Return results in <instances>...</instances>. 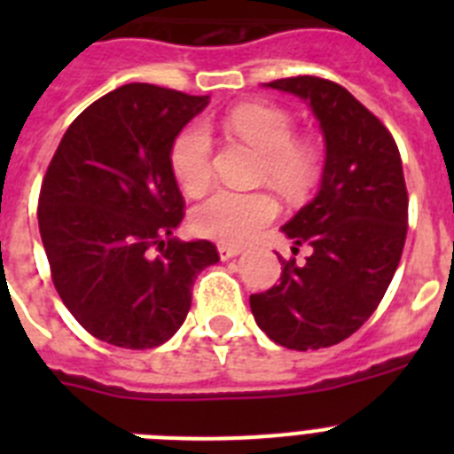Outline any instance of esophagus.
Returning a JSON list of instances; mask_svg holds the SVG:
<instances>
[{"mask_svg":"<svg viewBox=\"0 0 454 454\" xmlns=\"http://www.w3.org/2000/svg\"><path fill=\"white\" fill-rule=\"evenodd\" d=\"M240 252H243V247L231 246V243H220L218 246V254L223 262H227V259H234V256H239Z\"/></svg>","mask_w":454,"mask_h":454,"instance_id":"esophagus-1","label":"esophagus"}]
</instances>
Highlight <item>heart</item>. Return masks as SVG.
Listing matches in <instances>:
<instances>
[{
    "label": "heart",
    "instance_id": "b5f03b06",
    "mask_svg": "<svg viewBox=\"0 0 454 454\" xmlns=\"http://www.w3.org/2000/svg\"><path fill=\"white\" fill-rule=\"evenodd\" d=\"M227 127L263 154V175L291 198L311 188L318 175V156L309 145L295 143V124L282 108L270 104H240L227 115ZM214 140L202 122L188 124L172 143L170 166L179 186L198 192L211 179ZM279 211L262 191L240 192L215 188L192 208V227L208 239L246 243L272 223Z\"/></svg>",
    "mask_w": 454,
    "mask_h": 454
}]
</instances>
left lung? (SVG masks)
<instances>
[{"mask_svg": "<svg viewBox=\"0 0 454 454\" xmlns=\"http://www.w3.org/2000/svg\"><path fill=\"white\" fill-rule=\"evenodd\" d=\"M266 88L304 99L325 138L316 198L282 227L311 254L282 259L279 284L250 295L256 325L288 350L330 348L355 334L382 302L407 239V186L393 136L343 86L288 77Z\"/></svg>", "mask_w": 454, "mask_h": 454, "instance_id": "8db88e82", "label": "left lung"}]
</instances>
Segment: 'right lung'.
Listing matches in <instances>:
<instances>
[{
	"label": "right lung",
	"mask_w": 454,
	"mask_h": 454,
	"mask_svg": "<svg viewBox=\"0 0 454 454\" xmlns=\"http://www.w3.org/2000/svg\"><path fill=\"white\" fill-rule=\"evenodd\" d=\"M208 95L127 83L92 102L59 143L38 200L40 239L63 304L95 339L166 343L186 320L211 240H177L184 198L170 166Z\"/></svg>",
	"instance_id": "add662e5"
}]
</instances>
